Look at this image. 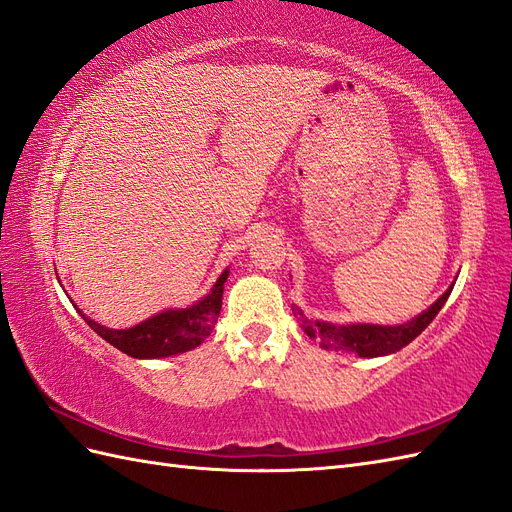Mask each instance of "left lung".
Instances as JSON below:
<instances>
[{
    "label": "left lung",
    "mask_w": 512,
    "mask_h": 512,
    "mask_svg": "<svg viewBox=\"0 0 512 512\" xmlns=\"http://www.w3.org/2000/svg\"><path fill=\"white\" fill-rule=\"evenodd\" d=\"M452 291V285L437 298L427 311H422L412 321H405L399 326H377V324H347L337 326L330 321L309 319L298 306L294 309V315L302 321L304 332L311 339H317L324 349H334V352H347L358 354L360 358H375V356H388L399 352L405 345H410L418 334L425 330L435 315L440 313L442 306L446 304Z\"/></svg>",
    "instance_id": "obj_1"
}]
</instances>
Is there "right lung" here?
<instances>
[{
  "label": "right lung",
  "mask_w": 512,
  "mask_h": 512,
  "mask_svg": "<svg viewBox=\"0 0 512 512\" xmlns=\"http://www.w3.org/2000/svg\"><path fill=\"white\" fill-rule=\"evenodd\" d=\"M227 276L229 270L218 276V281L206 298H201L188 309L163 311L126 330L105 328L96 324L94 319L85 317L81 311L79 313L96 334L133 358H167L184 354L199 347L214 330L223 306V285Z\"/></svg>",
  "instance_id": "obj_1"
}]
</instances>
